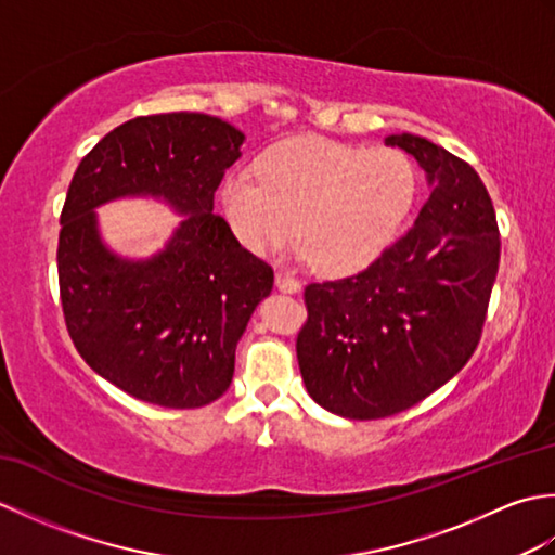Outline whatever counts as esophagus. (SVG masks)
<instances>
[{"mask_svg":"<svg viewBox=\"0 0 555 555\" xmlns=\"http://www.w3.org/2000/svg\"><path fill=\"white\" fill-rule=\"evenodd\" d=\"M276 286L284 293H298L300 281L293 274H288V271H276Z\"/></svg>","mask_w":555,"mask_h":555,"instance_id":"1","label":"esophagus"}]
</instances>
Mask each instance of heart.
Returning a JSON list of instances; mask_svg holds the SVG:
<instances>
[{"instance_id":"1","label":"heart","mask_w":555,"mask_h":555,"mask_svg":"<svg viewBox=\"0 0 555 555\" xmlns=\"http://www.w3.org/2000/svg\"><path fill=\"white\" fill-rule=\"evenodd\" d=\"M417 171L393 147L300 140L269 150L259 181L235 171L221 185L231 229L253 253H269L296 229V255L332 276L372 264L403 229Z\"/></svg>"}]
</instances>
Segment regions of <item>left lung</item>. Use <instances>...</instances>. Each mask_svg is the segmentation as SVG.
Wrapping results in <instances>:
<instances>
[{
	"instance_id": "8db88e82",
	"label": "left lung",
	"mask_w": 555,
	"mask_h": 555,
	"mask_svg": "<svg viewBox=\"0 0 555 555\" xmlns=\"http://www.w3.org/2000/svg\"><path fill=\"white\" fill-rule=\"evenodd\" d=\"M386 145L417 159L427 203L360 274L305 288L296 344L314 403L348 420L396 415L451 382L479 344L499 274V223L477 171L427 138Z\"/></svg>"
}]
</instances>
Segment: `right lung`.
I'll return each instance as SVG.
<instances>
[{"label": "right lung", "instance_id": "right-lung-1", "mask_svg": "<svg viewBox=\"0 0 555 555\" xmlns=\"http://www.w3.org/2000/svg\"><path fill=\"white\" fill-rule=\"evenodd\" d=\"M243 140L217 116H138L104 135L68 185L56 247L68 336L92 370L145 403L188 410L227 393L235 346L274 286L271 267L211 211ZM119 196H155L184 215L164 251L108 250L94 209Z\"/></svg>", "mask_w": 555, "mask_h": 555}]
</instances>
